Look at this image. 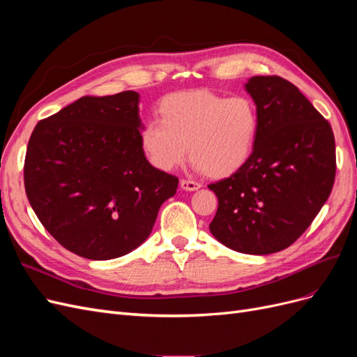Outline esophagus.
I'll return each instance as SVG.
<instances>
[{"instance_id":"esophagus-1","label":"esophagus","mask_w":357,"mask_h":357,"mask_svg":"<svg viewBox=\"0 0 357 357\" xmlns=\"http://www.w3.org/2000/svg\"><path fill=\"white\" fill-rule=\"evenodd\" d=\"M180 188L183 190H197L201 188V183L195 181V180H188V178H183L180 180Z\"/></svg>"}]
</instances>
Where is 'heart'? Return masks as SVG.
<instances>
[{
    "label": "heart",
    "mask_w": 357,
    "mask_h": 357,
    "mask_svg": "<svg viewBox=\"0 0 357 357\" xmlns=\"http://www.w3.org/2000/svg\"><path fill=\"white\" fill-rule=\"evenodd\" d=\"M160 119L149 121L139 144L160 171L185 164L188 153L202 172L229 177L250 159L259 132L256 104L248 96H225L213 91L168 95L159 105Z\"/></svg>",
    "instance_id": "obj_1"
}]
</instances>
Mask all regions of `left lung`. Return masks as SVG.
<instances>
[{"mask_svg": "<svg viewBox=\"0 0 357 357\" xmlns=\"http://www.w3.org/2000/svg\"><path fill=\"white\" fill-rule=\"evenodd\" d=\"M259 114L247 164L208 185L219 199L214 238L235 252L269 255L294 244L331 195L337 169L329 122L278 75L245 83Z\"/></svg>", "mask_w": 357, "mask_h": 357, "instance_id": "obj_1", "label": "left lung"}]
</instances>
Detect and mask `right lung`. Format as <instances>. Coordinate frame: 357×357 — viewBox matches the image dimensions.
<instances>
[{"mask_svg":"<svg viewBox=\"0 0 357 357\" xmlns=\"http://www.w3.org/2000/svg\"><path fill=\"white\" fill-rule=\"evenodd\" d=\"M138 102L134 91L82 96L29 138L24 180L32 210L62 247L92 261L142 245L178 186L144 156Z\"/></svg>","mask_w":357,"mask_h":357,"instance_id":"1","label":"right lung"}]
</instances>
